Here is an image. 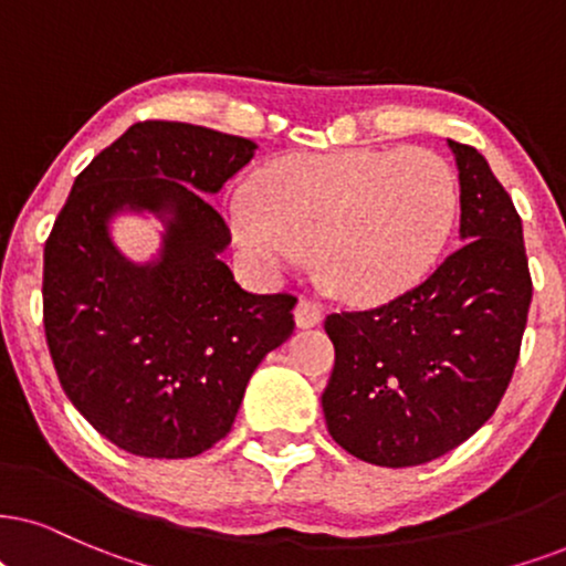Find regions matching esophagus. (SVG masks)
<instances>
[{"label": "esophagus", "mask_w": 566, "mask_h": 566, "mask_svg": "<svg viewBox=\"0 0 566 566\" xmlns=\"http://www.w3.org/2000/svg\"><path fill=\"white\" fill-rule=\"evenodd\" d=\"M324 313H321V305L313 303V300H300L295 307V324L297 328H313L321 324Z\"/></svg>", "instance_id": "34e87169"}]
</instances>
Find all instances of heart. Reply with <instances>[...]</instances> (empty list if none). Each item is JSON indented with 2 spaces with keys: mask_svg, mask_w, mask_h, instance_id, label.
<instances>
[{
  "mask_svg": "<svg viewBox=\"0 0 566 566\" xmlns=\"http://www.w3.org/2000/svg\"><path fill=\"white\" fill-rule=\"evenodd\" d=\"M457 180L428 148L303 154L263 177L259 200L234 196L232 232L269 274L297 269L316 250L336 297L386 300L418 282L447 245Z\"/></svg>",
  "mask_w": 566,
  "mask_h": 566,
  "instance_id": "1",
  "label": "heart"
}]
</instances>
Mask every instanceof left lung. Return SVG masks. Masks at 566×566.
Masks as SVG:
<instances>
[{"label":"left lung","mask_w":566,"mask_h":566,"mask_svg":"<svg viewBox=\"0 0 566 566\" xmlns=\"http://www.w3.org/2000/svg\"><path fill=\"white\" fill-rule=\"evenodd\" d=\"M460 171V242L389 303L326 316L334 370L321 395L332 439L357 460L412 468L468 441L502 402L533 297L522 221L473 146Z\"/></svg>","instance_id":"8db88e82"}]
</instances>
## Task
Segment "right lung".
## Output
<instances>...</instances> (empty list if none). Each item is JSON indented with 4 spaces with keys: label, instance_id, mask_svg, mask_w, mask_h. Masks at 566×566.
I'll use <instances>...</instances> for the list:
<instances>
[{
    "label": "right lung",
    "instance_id": "obj_1",
    "mask_svg": "<svg viewBox=\"0 0 566 566\" xmlns=\"http://www.w3.org/2000/svg\"><path fill=\"white\" fill-rule=\"evenodd\" d=\"M255 143L188 123L133 125L75 177L44 248V328L70 402L104 439L185 460L230 433L245 386L290 339L292 295H250L219 259L230 230L206 200ZM151 212L163 248L135 264L111 240Z\"/></svg>",
    "mask_w": 566,
    "mask_h": 566
}]
</instances>
